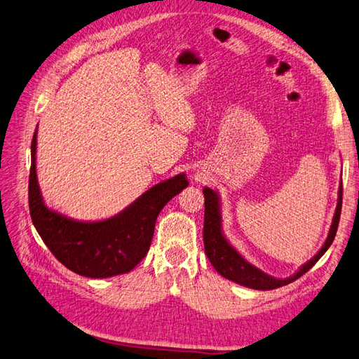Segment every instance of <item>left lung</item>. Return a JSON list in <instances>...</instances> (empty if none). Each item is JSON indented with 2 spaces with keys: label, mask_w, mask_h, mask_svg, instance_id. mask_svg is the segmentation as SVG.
Masks as SVG:
<instances>
[{
  "label": "left lung",
  "mask_w": 359,
  "mask_h": 359,
  "mask_svg": "<svg viewBox=\"0 0 359 359\" xmlns=\"http://www.w3.org/2000/svg\"><path fill=\"white\" fill-rule=\"evenodd\" d=\"M205 194V226H203V241H205V253L209 258L210 264L214 269L223 276V278L232 280L235 283H240L243 287L252 288V290H274L280 288L283 285H288L299 279L300 276L305 274L308 270L314 267L316 262L326 253V250L332 244L338 223H339V214H341V203H343V187L338 189V203L335 214L332 218V224H330L329 233L325 244L321 245L318 253L305 262L302 267L294 273L290 278L278 279L273 276L264 273L258 267H255L250 262H247L240 255L235 247L227 241V238L223 233L222 229V206H219V197L214 189L203 188Z\"/></svg>",
  "instance_id": "left-lung-1"
}]
</instances>
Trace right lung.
Here are the masks:
<instances>
[{
	"label": "right lung",
	"instance_id": "add662e5",
	"mask_svg": "<svg viewBox=\"0 0 359 359\" xmlns=\"http://www.w3.org/2000/svg\"><path fill=\"white\" fill-rule=\"evenodd\" d=\"M36 137L38 128L32 141L29 206L45 245L67 269L85 278L104 279L133 270L150 249L162 208L189 185L187 174L158 183L114 217L79 222L45 205L36 174Z\"/></svg>",
	"mask_w": 359,
	"mask_h": 359
}]
</instances>
